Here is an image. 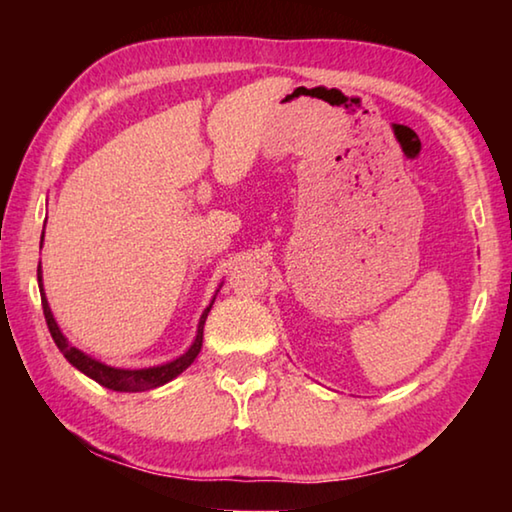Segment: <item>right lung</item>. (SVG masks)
<instances>
[{
	"label": "right lung",
	"mask_w": 512,
	"mask_h": 512,
	"mask_svg": "<svg viewBox=\"0 0 512 512\" xmlns=\"http://www.w3.org/2000/svg\"><path fill=\"white\" fill-rule=\"evenodd\" d=\"M42 237H45V232H42ZM38 287H40V298H42V311H45V320H47V327L51 332V339L58 345V350L63 352V357L72 363L76 370H81L83 375H88L90 379L97 381V384L110 388V391H119V393H142V391H151V388H158L162 384H167V381L176 379L180 372L187 370L192 366L194 359L198 357V352L203 348V325H205V318L210 314L212 309V302L210 307L203 311L201 320H198V332H196V339L192 343V348H189L185 354H180L178 359H173L169 363H162V366H153V368H137V370H128V368H112L106 366V363H101L97 359L88 357V354L81 352L79 348H74L72 343H69L63 332H60V327L56 323L54 314H51L49 309V302L45 296V289H42V271L38 266Z\"/></svg>",
	"instance_id": "add662e5"
}]
</instances>
